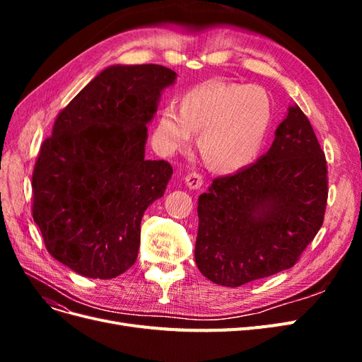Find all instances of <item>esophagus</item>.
<instances>
[{
	"instance_id": "34e87169",
	"label": "esophagus",
	"mask_w": 362,
	"mask_h": 362,
	"mask_svg": "<svg viewBox=\"0 0 362 362\" xmlns=\"http://www.w3.org/2000/svg\"><path fill=\"white\" fill-rule=\"evenodd\" d=\"M185 184H187L190 189L198 190L204 185V177L199 172H192L187 175V177H185Z\"/></svg>"
}]
</instances>
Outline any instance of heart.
I'll list each match as a JSON object with an SVG mask.
<instances>
[{
    "label": "heart",
    "mask_w": 362,
    "mask_h": 362,
    "mask_svg": "<svg viewBox=\"0 0 362 362\" xmlns=\"http://www.w3.org/2000/svg\"><path fill=\"white\" fill-rule=\"evenodd\" d=\"M273 104L258 86L211 81L182 96L181 110L166 105L160 112L156 141L164 154L187 148L194 133L211 168L237 170L257 157L272 122Z\"/></svg>",
    "instance_id": "b5f03b06"
}]
</instances>
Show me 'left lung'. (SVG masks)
Listing matches in <instances>:
<instances>
[{
  "label": "left lung",
  "instance_id": "1",
  "mask_svg": "<svg viewBox=\"0 0 362 362\" xmlns=\"http://www.w3.org/2000/svg\"><path fill=\"white\" fill-rule=\"evenodd\" d=\"M327 164L298 105L267 154L199 196L194 259L218 286L240 287L293 267L323 225Z\"/></svg>",
  "mask_w": 362,
  "mask_h": 362
}]
</instances>
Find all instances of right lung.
<instances>
[{
    "instance_id": "obj_1",
    "label": "right lung",
    "mask_w": 362,
    "mask_h": 362,
    "mask_svg": "<svg viewBox=\"0 0 362 362\" xmlns=\"http://www.w3.org/2000/svg\"><path fill=\"white\" fill-rule=\"evenodd\" d=\"M177 74L110 66L57 115L33 170V218L49 254L87 278L112 279L137 259L140 222L172 177L146 160V124Z\"/></svg>"
}]
</instances>
